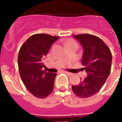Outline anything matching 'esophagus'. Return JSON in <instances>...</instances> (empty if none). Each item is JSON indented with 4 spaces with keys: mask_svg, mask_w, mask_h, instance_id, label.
I'll return each instance as SVG.
<instances>
[{
    "mask_svg": "<svg viewBox=\"0 0 122 122\" xmlns=\"http://www.w3.org/2000/svg\"><path fill=\"white\" fill-rule=\"evenodd\" d=\"M64 72L66 73V74H67V76H72V75H73L72 73L69 72Z\"/></svg>",
    "mask_w": 122,
    "mask_h": 122,
    "instance_id": "esophagus-1",
    "label": "esophagus"
}]
</instances>
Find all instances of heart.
<instances>
[{
    "label": "heart",
    "instance_id": "obj_1",
    "mask_svg": "<svg viewBox=\"0 0 122 122\" xmlns=\"http://www.w3.org/2000/svg\"><path fill=\"white\" fill-rule=\"evenodd\" d=\"M72 43H76H76L74 41H73V40H69L68 42L66 43V45H68V44H72Z\"/></svg>",
    "mask_w": 122,
    "mask_h": 122
}]
</instances>
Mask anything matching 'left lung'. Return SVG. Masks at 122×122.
<instances>
[{
	"instance_id": "8db88e82",
	"label": "left lung",
	"mask_w": 122,
	"mask_h": 122,
	"mask_svg": "<svg viewBox=\"0 0 122 122\" xmlns=\"http://www.w3.org/2000/svg\"><path fill=\"white\" fill-rule=\"evenodd\" d=\"M81 45L83 54L81 62L85 66L82 70L87 77L78 85L72 86L73 92L78 97L89 98L101 89L111 71L112 55L110 50L100 38L89 34L72 36Z\"/></svg>"
}]
</instances>
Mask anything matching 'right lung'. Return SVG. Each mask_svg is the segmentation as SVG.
Instances as JSON below:
<instances>
[{
  "mask_svg": "<svg viewBox=\"0 0 122 122\" xmlns=\"http://www.w3.org/2000/svg\"><path fill=\"white\" fill-rule=\"evenodd\" d=\"M59 38L46 34L32 35L19 50L17 62L20 76L28 90L37 98H46L53 91L56 74L41 69L45 57Z\"/></svg>",
  "mask_w": 122,
  "mask_h": 122,
  "instance_id": "add662e5",
  "label": "right lung"
}]
</instances>
